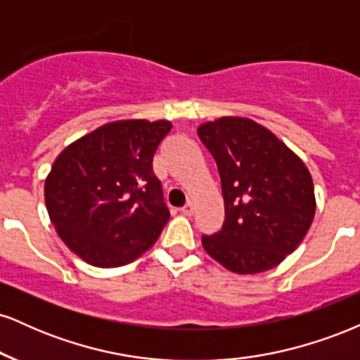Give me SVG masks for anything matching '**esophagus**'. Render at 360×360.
<instances>
[{
  "label": "esophagus",
  "mask_w": 360,
  "mask_h": 360,
  "mask_svg": "<svg viewBox=\"0 0 360 360\" xmlns=\"http://www.w3.org/2000/svg\"><path fill=\"white\" fill-rule=\"evenodd\" d=\"M183 213L188 214V217H193V214H194V203H193V201H188V203L183 206Z\"/></svg>",
  "instance_id": "34e87169"
}]
</instances>
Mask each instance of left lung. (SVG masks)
<instances>
[{"mask_svg": "<svg viewBox=\"0 0 360 360\" xmlns=\"http://www.w3.org/2000/svg\"><path fill=\"white\" fill-rule=\"evenodd\" d=\"M198 137L217 160L225 201L220 232L201 237L205 250L237 274L279 266L303 242L315 218L308 167L271 130L249 118L201 123Z\"/></svg>", "mask_w": 360, "mask_h": 360, "instance_id": "1", "label": "left lung"}]
</instances>
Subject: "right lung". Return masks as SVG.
<instances>
[{
    "mask_svg": "<svg viewBox=\"0 0 360 360\" xmlns=\"http://www.w3.org/2000/svg\"><path fill=\"white\" fill-rule=\"evenodd\" d=\"M167 120H118L69 143L45 179V206L56 232L96 267L131 262L154 245L169 220L152 171Z\"/></svg>",
    "mask_w": 360,
    "mask_h": 360,
    "instance_id": "1",
    "label": "right lung"
}]
</instances>
